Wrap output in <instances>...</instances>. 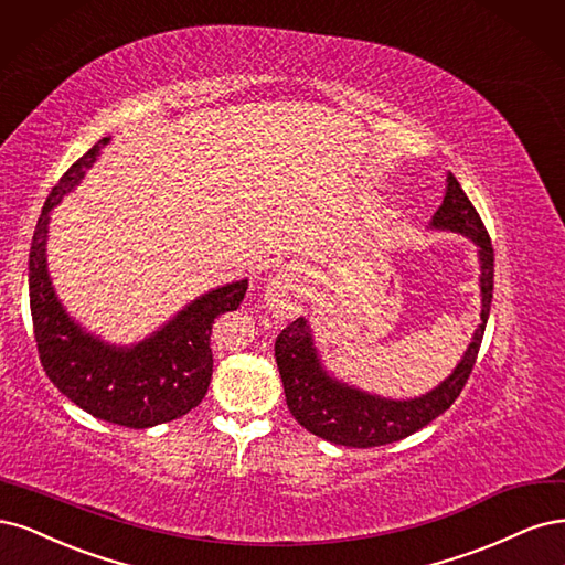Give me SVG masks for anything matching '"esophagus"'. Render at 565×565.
<instances>
[{
    "label": "esophagus",
    "instance_id": "1",
    "mask_svg": "<svg viewBox=\"0 0 565 565\" xmlns=\"http://www.w3.org/2000/svg\"><path fill=\"white\" fill-rule=\"evenodd\" d=\"M302 298V284L294 269H281L267 281L265 302L275 315L294 312Z\"/></svg>",
    "mask_w": 565,
    "mask_h": 565
}]
</instances>
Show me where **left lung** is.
I'll list each match as a JSON object with an SVG mask.
<instances>
[{
	"instance_id": "1",
	"label": "left lung",
	"mask_w": 565,
	"mask_h": 565,
	"mask_svg": "<svg viewBox=\"0 0 565 565\" xmlns=\"http://www.w3.org/2000/svg\"><path fill=\"white\" fill-rule=\"evenodd\" d=\"M431 230L462 234L477 246L479 256V288H481V323L458 366L427 394L413 398H387L363 392L326 371L317 342L305 317L288 323L275 342V356L284 382L288 411L296 420L321 439L350 446L373 448L402 441L423 429L452 406L465 382L475 369L481 348L486 321L493 300V246L481 223L477 209L471 206L465 190L452 173L446 178L444 204L431 215Z\"/></svg>"
}]
</instances>
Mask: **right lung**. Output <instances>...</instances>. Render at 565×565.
Listing matches in <instances>:
<instances>
[{
	"mask_svg": "<svg viewBox=\"0 0 565 565\" xmlns=\"http://www.w3.org/2000/svg\"><path fill=\"white\" fill-rule=\"evenodd\" d=\"M107 142L98 140L72 163L46 199L30 246V312L42 366L61 394L98 420L148 429L202 404L213 373V321L242 305L248 279L211 288L136 344L105 342L72 319L49 277L51 211L82 183Z\"/></svg>",
	"mask_w": 565,
	"mask_h": 565,
	"instance_id": "right-lung-1",
	"label": "right lung"
}]
</instances>
